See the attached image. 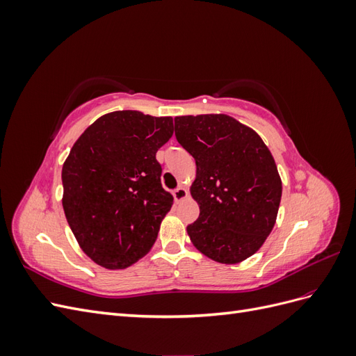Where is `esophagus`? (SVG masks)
<instances>
[{
  "label": "esophagus",
  "instance_id": "obj_1",
  "mask_svg": "<svg viewBox=\"0 0 356 356\" xmlns=\"http://www.w3.org/2000/svg\"><path fill=\"white\" fill-rule=\"evenodd\" d=\"M172 195H174V199H175V202H181V200H184L186 197H187V190L184 188V187H178V188H175L174 190V193H172Z\"/></svg>",
  "mask_w": 356,
  "mask_h": 356
}]
</instances>
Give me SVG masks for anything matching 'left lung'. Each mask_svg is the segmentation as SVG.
<instances>
[{"instance_id":"8db88e82","label":"left lung","mask_w":356,"mask_h":356,"mask_svg":"<svg viewBox=\"0 0 356 356\" xmlns=\"http://www.w3.org/2000/svg\"><path fill=\"white\" fill-rule=\"evenodd\" d=\"M177 141L196 160L190 188L199 218L187 233L211 260L236 264L260 250L270 234L282 181L263 139L233 117H175Z\"/></svg>"}]
</instances>
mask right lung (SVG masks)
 <instances>
[{"instance_id":"obj_1","label":"right lung","mask_w":356,"mask_h":356,"mask_svg":"<svg viewBox=\"0 0 356 356\" xmlns=\"http://www.w3.org/2000/svg\"><path fill=\"white\" fill-rule=\"evenodd\" d=\"M172 134V117L114 111L72 145L62 168V204L75 239L96 264L124 268L152 250L174 202L161 187L156 159Z\"/></svg>"}]
</instances>
